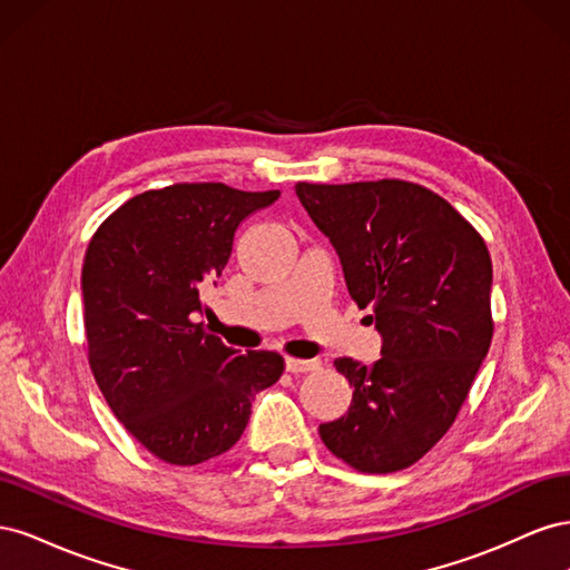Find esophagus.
Instances as JSON below:
<instances>
[{
    "label": "esophagus",
    "mask_w": 570,
    "mask_h": 570,
    "mask_svg": "<svg viewBox=\"0 0 570 570\" xmlns=\"http://www.w3.org/2000/svg\"><path fill=\"white\" fill-rule=\"evenodd\" d=\"M285 368L289 371V373H308V371H318L321 368V361H316V358H287L285 361Z\"/></svg>",
    "instance_id": "esophagus-1"
}]
</instances>
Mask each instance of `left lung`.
Returning <instances> with one entry per match:
<instances>
[{"label": "left lung", "instance_id": "obj_1", "mask_svg": "<svg viewBox=\"0 0 570 570\" xmlns=\"http://www.w3.org/2000/svg\"><path fill=\"white\" fill-rule=\"evenodd\" d=\"M297 197L340 256L358 308L383 335L371 366L342 356L352 406L318 435L361 473H394L444 438L488 356L492 258L454 206L406 180L297 183Z\"/></svg>", "mask_w": 570, "mask_h": 570}]
</instances>
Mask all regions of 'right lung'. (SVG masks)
I'll use <instances>...</instances> for the list:
<instances>
[{"mask_svg":"<svg viewBox=\"0 0 570 570\" xmlns=\"http://www.w3.org/2000/svg\"><path fill=\"white\" fill-rule=\"evenodd\" d=\"M281 197L223 183L135 195L101 223L82 264L85 337L114 416L149 454L197 465L243 438L278 352L239 354L195 323L199 287L226 268L239 223Z\"/></svg>","mask_w":570,"mask_h":570,"instance_id":"1","label":"right lung"}]
</instances>
